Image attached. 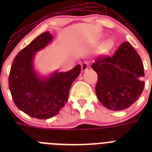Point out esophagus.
<instances>
[{"instance_id":"esophagus-1","label":"esophagus","mask_w":152,"mask_h":152,"mask_svg":"<svg viewBox=\"0 0 152 152\" xmlns=\"http://www.w3.org/2000/svg\"><path fill=\"white\" fill-rule=\"evenodd\" d=\"M89 67H90V65H89V62L85 61L84 63L82 64V65H81V69H82V70L84 72L86 71V70H88V69H89Z\"/></svg>"}]
</instances>
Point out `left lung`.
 Wrapping results in <instances>:
<instances>
[{"label":"left lung","mask_w":152,"mask_h":152,"mask_svg":"<svg viewBox=\"0 0 152 152\" xmlns=\"http://www.w3.org/2000/svg\"><path fill=\"white\" fill-rule=\"evenodd\" d=\"M91 68L98 74L97 98L109 110L129 108L144 91L143 62L129 42H123L112 57L96 60Z\"/></svg>","instance_id":"8db88e82"}]
</instances>
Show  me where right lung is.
<instances>
[{"label": "right lung", "instance_id": "right-lung-1", "mask_svg": "<svg viewBox=\"0 0 152 152\" xmlns=\"http://www.w3.org/2000/svg\"><path fill=\"white\" fill-rule=\"evenodd\" d=\"M53 40L44 32L20 51L13 61L8 78L11 95L17 108L38 119L58 114L69 99L72 83L80 74V64L68 72L53 71L43 76L34 67L36 53Z\"/></svg>", "mask_w": 152, "mask_h": 152}]
</instances>
